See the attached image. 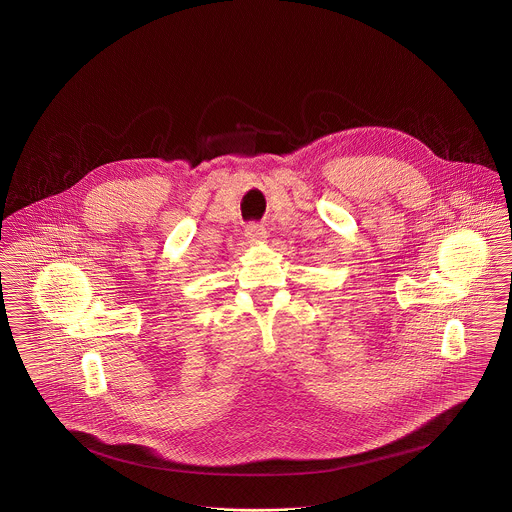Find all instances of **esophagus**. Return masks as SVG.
<instances>
[{
	"label": "esophagus",
	"mask_w": 512,
	"mask_h": 512,
	"mask_svg": "<svg viewBox=\"0 0 512 512\" xmlns=\"http://www.w3.org/2000/svg\"><path fill=\"white\" fill-rule=\"evenodd\" d=\"M246 238L249 242H263L266 238L265 226L259 225V223H251L246 226Z\"/></svg>",
	"instance_id": "34e87169"
}]
</instances>
